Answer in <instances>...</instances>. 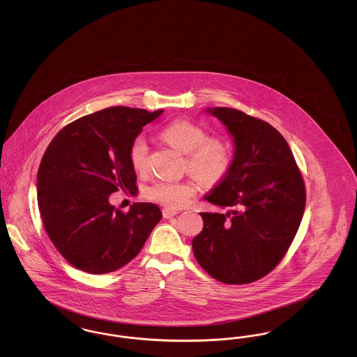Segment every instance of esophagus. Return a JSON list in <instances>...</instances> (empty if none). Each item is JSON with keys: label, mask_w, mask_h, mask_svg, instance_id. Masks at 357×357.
<instances>
[{"label": "esophagus", "mask_w": 357, "mask_h": 357, "mask_svg": "<svg viewBox=\"0 0 357 357\" xmlns=\"http://www.w3.org/2000/svg\"><path fill=\"white\" fill-rule=\"evenodd\" d=\"M162 214H163V218L169 220V218H172L174 215H176L178 211L174 210V208H170V207H165V208L162 210Z\"/></svg>", "instance_id": "obj_1"}]
</instances>
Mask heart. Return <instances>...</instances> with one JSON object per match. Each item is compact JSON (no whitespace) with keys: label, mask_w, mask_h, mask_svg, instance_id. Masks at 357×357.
Masks as SVG:
<instances>
[{"label":"heart","mask_w":357,"mask_h":357,"mask_svg":"<svg viewBox=\"0 0 357 357\" xmlns=\"http://www.w3.org/2000/svg\"><path fill=\"white\" fill-rule=\"evenodd\" d=\"M162 136L178 151L186 153L187 170L201 183L220 182L230 169V153L226 144L217 137H206L204 128L186 119L171 121ZM130 160L136 172H144L149 166V144L144 136H137L130 147ZM197 192L190 179L156 181L146 188V197L170 208H181Z\"/></svg>","instance_id":"heart-1"}]
</instances>
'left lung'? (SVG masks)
I'll return each mask as SVG.
<instances>
[{"instance_id":"1","label":"left lung","mask_w":357,"mask_h":357,"mask_svg":"<svg viewBox=\"0 0 357 357\" xmlns=\"http://www.w3.org/2000/svg\"><path fill=\"white\" fill-rule=\"evenodd\" d=\"M233 136L227 174L204 199L226 213H201L192 239L198 264L225 284H249L278 265L305 208V186L291 150L274 127L227 107L207 108Z\"/></svg>"}]
</instances>
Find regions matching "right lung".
Wrapping results in <instances>:
<instances>
[{
    "instance_id": "add662e5",
    "label": "right lung",
    "mask_w": 357,
    "mask_h": 357,
    "mask_svg": "<svg viewBox=\"0 0 357 357\" xmlns=\"http://www.w3.org/2000/svg\"><path fill=\"white\" fill-rule=\"evenodd\" d=\"M162 114L105 108L72 121L50 143L37 172V202L53 245L72 266L91 274L118 271L162 220L156 204H134L124 214L109 204L112 192L137 188L130 147Z\"/></svg>"
}]
</instances>
